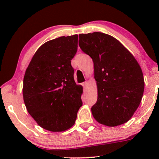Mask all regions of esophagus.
Here are the masks:
<instances>
[{
    "mask_svg": "<svg viewBox=\"0 0 159 159\" xmlns=\"http://www.w3.org/2000/svg\"><path fill=\"white\" fill-rule=\"evenodd\" d=\"M82 85L83 86V88H86L88 87V83L87 82V81H85V82H84V83H82Z\"/></svg>",
    "mask_w": 159,
    "mask_h": 159,
    "instance_id": "1",
    "label": "esophagus"
}]
</instances>
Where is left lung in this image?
<instances>
[{"label":"left lung","instance_id":"1","mask_svg":"<svg viewBox=\"0 0 159 159\" xmlns=\"http://www.w3.org/2000/svg\"><path fill=\"white\" fill-rule=\"evenodd\" d=\"M79 46L92 58L98 100L91 108L102 125L114 127L128 122L140 104L144 89L141 67L123 44L110 35L79 34Z\"/></svg>","mask_w":159,"mask_h":159}]
</instances>
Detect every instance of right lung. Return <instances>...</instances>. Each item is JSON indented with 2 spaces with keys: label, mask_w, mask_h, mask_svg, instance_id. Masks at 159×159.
Masks as SVG:
<instances>
[{
  "label": "right lung",
  "mask_w": 159,
  "mask_h": 159,
  "mask_svg": "<svg viewBox=\"0 0 159 159\" xmlns=\"http://www.w3.org/2000/svg\"><path fill=\"white\" fill-rule=\"evenodd\" d=\"M77 48V34L51 40L37 50L26 70L24 102L35 121L47 130L71 128L83 104V87L75 83L71 64Z\"/></svg>",
  "instance_id": "right-lung-1"
}]
</instances>
